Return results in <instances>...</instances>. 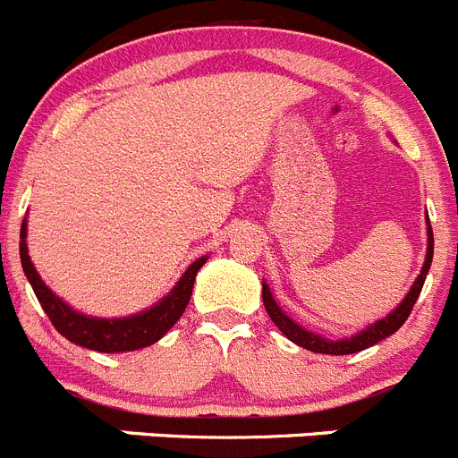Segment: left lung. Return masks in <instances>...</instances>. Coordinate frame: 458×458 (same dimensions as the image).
<instances>
[{"label":"left lung","instance_id":"obj_1","mask_svg":"<svg viewBox=\"0 0 458 458\" xmlns=\"http://www.w3.org/2000/svg\"><path fill=\"white\" fill-rule=\"evenodd\" d=\"M431 258H434V233H431V224H429V214H427V255H424V265L420 269V276L415 278V283L411 285V290L406 292V296L402 299L397 308L393 312H388L381 319L372 321L369 327H365L362 331L353 333L352 337H340V340H328V337L319 335V333H312L308 328H303L301 324H296L290 315H287L283 308L278 306V301L274 299L271 294L269 285H267L265 280H262V301H265V308L269 312L271 321H274L276 327L280 328V333L292 340L299 347L308 349V352L315 353H328V356H344V353H356L362 352V349L374 347L377 342L386 340L388 335H393L394 331L402 328V324L409 319L411 310H413L415 301H418L420 292H422L424 278L429 274L431 267Z\"/></svg>","mask_w":458,"mask_h":458}]
</instances>
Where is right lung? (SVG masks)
Listing matches in <instances>:
<instances>
[{"instance_id":"1","label":"right lung","mask_w":458,"mask_h":458,"mask_svg":"<svg viewBox=\"0 0 458 458\" xmlns=\"http://www.w3.org/2000/svg\"><path fill=\"white\" fill-rule=\"evenodd\" d=\"M20 262H22L24 276H27L29 285L34 287V294L40 301L45 315L49 317V321L55 324L61 335L80 344V347L93 349V352L123 353L150 347L171 331L173 324L182 317L184 308L191 299L193 280H196L200 267L208 262V255L191 262L187 271L180 276L178 283L173 285V290L157 303H152L150 308L137 312V315L114 317V319L84 315V312L68 306L61 296H56L45 285V280L40 278L34 262L29 258L27 216L22 219V228H20Z\"/></svg>"}]
</instances>
